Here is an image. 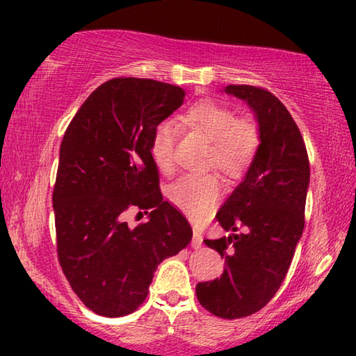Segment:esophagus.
I'll use <instances>...</instances> for the list:
<instances>
[{
	"label": "esophagus",
	"instance_id": "esophagus-1",
	"mask_svg": "<svg viewBox=\"0 0 356 356\" xmlns=\"http://www.w3.org/2000/svg\"><path fill=\"white\" fill-rule=\"evenodd\" d=\"M191 246L193 248H201L202 246V233H201V230H199V228H194V232H193V240H191Z\"/></svg>",
	"mask_w": 356,
	"mask_h": 356
}]
</instances>
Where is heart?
<instances>
[{"label": "heart", "mask_w": 356, "mask_h": 356, "mask_svg": "<svg viewBox=\"0 0 356 356\" xmlns=\"http://www.w3.org/2000/svg\"><path fill=\"white\" fill-rule=\"evenodd\" d=\"M179 123L209 140L207 165L225 177L236 178L246 172L259 147V129L251 120L236 118L235 111L220 102L204 99L193 104ZM178 128L172 121L155 126L150 138V155L160 172L173 170V152ZM220 183L213 175H186L168 189V199L194 220H202L220 197Z\"/></svg>", "instance_id": "heart-1"}]
</instances>
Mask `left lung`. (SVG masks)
<instances>
[{
  "mask_svg": "<svg viewBox=\"0 0 356 356\" xmlns=\"http://www.w3.org/2000/svg\"><path fill=\"white\" fill-rule=\"evenodd\" d=\"M225 92L254 111L261 143L216 216L233 233L204 240L225 257V269L220 279L199 282L196 295L209 313L238 319L264 308L289 272L305 228L309 160L298 126L274 94L254 86H227Z\"/></svg>",
  "mask_w": 356,
  "mask_h": 356,
  "instance_id": "left-lung-1",
  "label": "left lung"
}]
</instances>
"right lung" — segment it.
I'll return each mask as SVG.
<instances>
[{
  "label": "right lung",
  "mask_w": 356,
  "mask_h": 356,
  "mask_svg": "<svg viewBox=\"0 0 356 356\" xmlns=\"http://www.w3.org/2000/svg\"><path fill=\"white\" fill-rule=\"evenodd\" d=\"M183 99L178 86L116 77L92 92L63 136L53 189L58 259L74 293L100 316L138 309L157 266L193 238L186 217L160 193L150 155L155 126ZM129 208H150L149 222L131 229Z\"/></svg>",
  "instance_id": "1"
}]
</instances>
